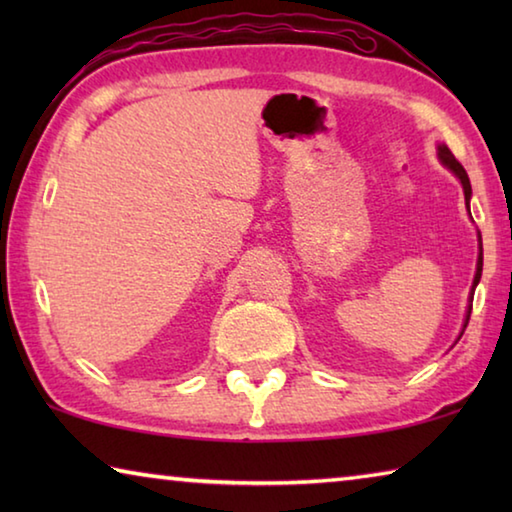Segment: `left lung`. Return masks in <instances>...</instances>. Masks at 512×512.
<instances>
[{
	"mask_svg": "<svg viewBox=\"0 0 512 512\" xmlns=\"http://www.w3.org/2000/svg\"><path fill=\"white\" fill-rule=\"evenodd\" d=\"M438 158H440V162H443L449 171L454 173V176H456L458 180H461V185H463V194H465V203H467V210H470L472 185H470V178H467V171L463 169V164L454 158L452 151H449L445 144H440V146H438ZM481 271H483V246H481V235H479V259H476V273H474V282H472V293H470V300H472V296H474V289H476V284H479V280H481ZM470 311H472V307H467L465 325H467V320H470ZM465 325H463V327H465ZM461 336H463V332H461Z\"/></svg>",
	"mask_w": 512,
	"mask_h": 512,
	"instance_id": "8db88e82",
	"label": "left lung"
}]
</instances>
